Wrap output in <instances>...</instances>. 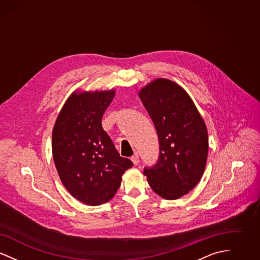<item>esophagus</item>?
Segmentation results:
<instances>
[{
    "label": "esophagus",
    "mask_w": 260,
    "mask_h": 260,
    "mask_svg": "<svg viewBox=\"0 0 260 260\" xmlns=\"http://www.w3.org/2000/svg\"><path fill=\"white\" fill-rule=\"evenodd\" d=\"M131 160L135 164V165H137L138 162H139V157H138V155H134V156H132V158H131Z\"/></svg>",
    "instance_id": "esophagus-1"
}]
</instances>
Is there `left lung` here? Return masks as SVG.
<instances>
[{"instance_id": "obj_1", "label": "left lung", "mask_w": 260, "mask_h": 260, "mask_svg": "<svg viewBox=\"0 0 260 260\" xmlns=\"http://www.w3.org/2000/svg\"><path fill=\"white\" fill-rule=\"evenodd\" d=\"M160 142L159 160L145 168L149 185L166 200L188 194L201 180L209 152L208 129L184 88L159 78L138 92Z\"/></svg>"}]
</instances>
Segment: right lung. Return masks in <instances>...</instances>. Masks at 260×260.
Listing matches in <instances>:
<instances>
[{"mask_svg": "<svg viewBox=\"0 0 260 260\" xmlns=\"http://www.w3.org/2000/svg\"><path fill=\"white\" fill-rule=\"evenodd\" d=\"M115 89L78 91L67 99L52 129V157L62 184L78 201L107 203L134 166L120 156L101 120Z\"/></svg>", "mask_w": 260, "mask_h": 260, "instance_id": "1", "label": "right lung"}]
</instances>
